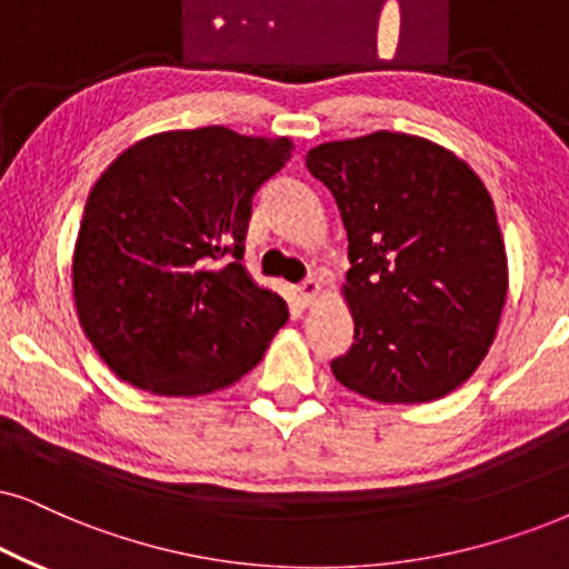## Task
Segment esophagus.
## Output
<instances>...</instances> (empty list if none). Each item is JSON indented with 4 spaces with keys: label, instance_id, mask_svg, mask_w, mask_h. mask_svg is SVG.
Segmentation results:
<instances>
[{
    "label": "esophagus",
    "instance_id": "esophagus-1",
    "mask_svg": "<svg viewBox=\"0 0 569 569\" xmlns=\"http://www.w3.org/2000/svg\"><path fill=\"white\" fill-rule=\"evenodd\" d=\"M320 291H322V286H320L318 276H309L305 283H301V297H305L307 305H315V301L320 299Z\"/></svg>",
    "mask_w": 569,
    "mask_h": 569
}]
</instances>
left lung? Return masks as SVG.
I'll use <instances>...</instances> for the list:
<instances>
[{
    "label": "left lung",
    "mask_w": 569,
    "mask_h": 569,
    "mask_svg": "<svg viewBox=\"0 0 569 569\" xmlns=\"http://www.w3.org/2000/svg\"><path fill=\"white\" fill-rule=\"evenodd\" d=\"M307 168L349 236L355 343L330 362L336 380L380 405L455 391L488 355L509 289L483 181L449 149L391 131L320 143Z\"/></svg>",
    "instance_id": "left-lung-1"
}]
</instances>
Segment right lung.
<instances>
[{"label":"right lung","mask_w":569,"mask_h":569,"mask_svg":"<svg viewBox=\"0 0 569 569\" xmlns=\"http://www.w3.org/2000/svg\"><path fill=\"white\" fill-rule=\"evenodd\" d=\"M291 149L283 136L207 126L141 139L99 176L78 228L73 299L120 380L201 397L260 362L289 307L241 264L243 236L251 197Z\"/></svg>","instance_id":"add662e5"}]
</instances>
